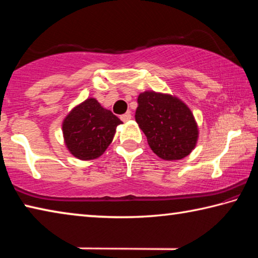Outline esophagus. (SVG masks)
<instances>
[{"label":"esophagus","mask_w":258,"mask_h":258,"mask_svg":"<svg viewBox=\"0 0 258 258\" xmlns=\"http://www.w3.org/2000/svg\"><path fill=\"white\" fill-rule=\"evenodd\" d=\"M131 118H132V115H131V112L128 111V112H126V113H124V115H121L120 116V119L123 120V121H128Z\"/></svg>","instance_id":"esophagus-1"}]
</instances>
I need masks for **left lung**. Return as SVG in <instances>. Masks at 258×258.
<instances>
[{"mask_svg": "<svg viewBox=\"0 0 258 258\" xmlns=\"http://www.w3.org/2000/svg\"><path fill=\"white\" fill-rule=\"evenodd\" d=\"M135 120L151 150L161 159H182L195 149L198 126L180 99L154 91L143 92L138 98Z\"/></svg>", "mask_w": 258, "mask_h": 258, "instance_id": "left-lung-1", "label": "left lung"}]
</instances>
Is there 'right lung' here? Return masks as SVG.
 <instances>
[{"mask_svg": "<svg viewBox=\"0 0 258 258\" xmlns=\"http://www.w3.org/2000/svg\"><path fill=\"white\" fill-rule=\"evenodd\" d=\"M118 117L90 98L68 113L62 123L64 143L78 159L91 160L101 156L110 145Z\"/></svg>", "mask_w": 258, "mask_h": 258, "instance_id": "1", "label": "right lung"}]
</instances>
